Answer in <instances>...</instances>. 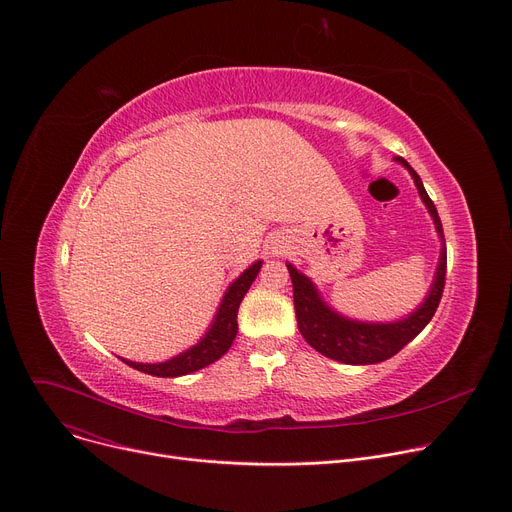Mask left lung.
I'll return each mask as SVG.
<instances>
[{
	"label": "left lung",
	"instance_id": "8db88e82",
	"mask_svg": "<svg viewBox=\"0 0 512 512\" xmlns=\"http://www.w3.org/2000/svg\"><path fill=\"white\" fill-rule=\"evenodd\" d=\"M397 162L410 170V175L418 187V193L434 220L440 241L445 243V234H442L438 212L422 185V179L403 158H397ZM288 271H290L292 288H294L296 321L302 337L306 339V344L313 346L319 354L344 364H377V362L389 360L403 346L410 344L434 317L442 290H445L447 247L442 245L440 249L436 276L426 300L412 315H407L405 319H399L395 323H362V321L346 319L323 302L315 284L304 274H300L294 265L288 263Z\"/></svg>",
	"mask_w": 512,
	"mask_h": 512
}]
</instances>
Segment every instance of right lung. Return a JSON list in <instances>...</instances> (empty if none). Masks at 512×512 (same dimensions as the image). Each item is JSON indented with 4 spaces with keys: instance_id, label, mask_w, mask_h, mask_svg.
I'll return each instance as SVG.
<instances>
[{
    "instance_id": "add662e5",
    "label": "right lung",
    "mask_w": 512,
    "mask_h": 512,
    "mask_svg": "<svg viewBox=\"0 0 512 512\" xmlns=\"http://www.w3.org/2000/svg\"><path fill=\"white\" fill-rule=\"evenodd\" d=\"M259 269H261V261H255L249 269H245L243 274L228 286V290L220 302V309L216 313V319L210 325L208 333L201 337L199 344L191 346L189 350H185L183 354H179L175 358H170L166 362H158V364H142V362H131V360H123V358L121 360L135 370L154 374V377H183V374L195 372L199 368H206L208 364L216 362L218 358H222L228 352V348L234 342L236 331H238V323H236L238 306H241L247 290L255 282Z\"/></svg>"
}]
</instances>
